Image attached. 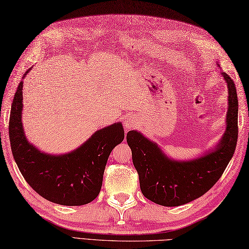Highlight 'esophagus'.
Segmentation results:
<instances>
[{"label":"esophagus","mask_w":249,"mask_h":249,"mask_svg":"<svg viewBox=\"0 0 249 249\" xmlns=\"http://www.w3.org/2000/svg\"><path fill=\"white\" fill-rule=\"evenodd\" d=\"M134 120H131V119H126L125 120V123H124V127H125V129L126 130H129L130 128H133L134 127Z\"/></svg>","instance_id":"esophagus-1"}]
</instances>
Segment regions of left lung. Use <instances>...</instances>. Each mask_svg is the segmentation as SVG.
Wrapping results in <instances>:
<instances>
[{
  "instance_id": "obj_1",
  "label": "left lung",
  "mask_w": 249,
  "mask_h": 249,
  "mask_svg": "<svg viewBox=\"0 0 249 249\" xmlns=\"http://www.w3.org/2000/svg\"><path fill=\"white\" fill-rule=\"evenodd\" d=\"M220 73L228 89V111L225 133L212 150L194 160H177L167 156L156 142L140 131L127 133L126 140L139 174L141 192L154 203L178 206L201 197L220 178L233 156L239 134V103L233 80L226 72Z\"/></svg>"
}]
</instances>
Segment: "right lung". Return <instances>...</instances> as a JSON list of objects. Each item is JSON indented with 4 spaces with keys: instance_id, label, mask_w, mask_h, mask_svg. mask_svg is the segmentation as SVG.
<instances>
[{
    "instance_id": "1",
    "label": "right lung",
    "mask_w": 249,
    "mask_h": 249,
    "mask_svg": "<svg viewBox=\"0 0 249 249\" xmlns=\"http://www.w3.org/2000/svg\"><path fill=\"white\" fill-rule=\"evenodd\" d=\"M32 70L29 68L23 78ZM22 78V79H23ZM21 80L13 99L9 118L10 147L19 170L35 192L61 205H83L97 197L103 185L106 163L111 151L124 139L121 122L104 127L76 150L65 154H48L25 137L22 124Z\"/></svg>"
}]
</instances>
